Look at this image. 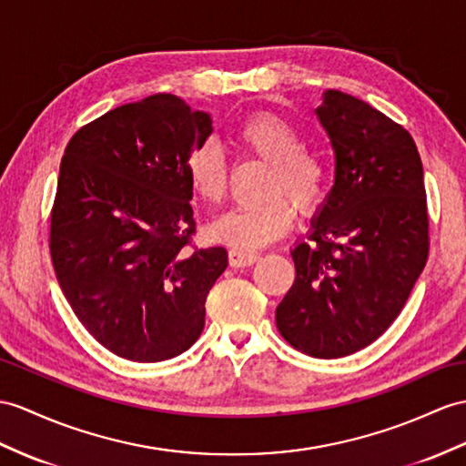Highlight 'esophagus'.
Masks as SVG:
<instances>
[{"label":"esophagus","instance_id":"1","mask_svg":"<svg viewBox=\"0 0 466 466\" xmlns=\"http://www.w3.org/2000/svg\"><path fill=\"white\" fill-rule=\"evenodd\" d=\"M258 255L251 251H239V248H231L229 251V265L231 267H248L257 263Z\"/></svg>","mask_w":466,"mask_h":466}]
</instances>
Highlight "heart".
<instances>
[{
  "mask_svg": "<svg viewBox=\"0 0 466 466\" xmlns=\"http://www.w3.org/2000/svg\"><path fill=\"white\" fill-rule=\"evenodd\" d=\"M237 142L268 164L263 201L239 206L221 215L209 227L211 241L227 247L258 248L285 233L299 211H312L324 194L326 167L319 154L302 146L299 130L272 115L248 118L237 130ZM189 187L203 201L218 206L227 194V166L213 142L199 144L184 157Z\"/></svg>",
  "mask_w": 466,
  "mask_h": 466,
  "instance_id": "heart-1",
  "label": "heart"
}]
</instances>
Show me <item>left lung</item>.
Instances as JSON below:
<instances>
[{
	"label": "left lung",
	"mask_w": 466,
	"mask_h": 466,
	"mask_svg": "<svg viewBox=\"0 0 466 466\" xmlns=\"http://www.w3.org/2000/svg\"><path fill=\"white\" fill-rule=\"evenodd\" d=\"M334 150V186L294 243L277 328L312 358L354 354L405 306L429 253L423 164L400 124L339 90L314 110Z\"/></svg>",
	"instance_id": "obj_1"
}]
</instances>
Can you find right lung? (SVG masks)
Masks as SVG:
<instances>
[{"label":"right lung","mask_w":466,"mask_h":466,"mask_svg":"<svg viewBox=\"0 0 466 466\" xmlns=\"http://www.w3.org/2000/svg\"><path fill=\"white\" fill-rule=\"evenodd\" d=\"M211 116L174 95L106 112L65 147L51 211L55 275L76 319L124 360L164 361L194 346L223 247L198 248L184 157Z\"/></svg>","instance_id":"right-lung-1"}]
</instances>
